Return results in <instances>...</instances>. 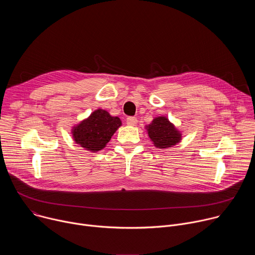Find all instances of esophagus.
Masks as SVG:
<instances>
[{
	"instance_id": "esophagus-1",
	"label": "esophagus",
	"mask_w": 255,
	"mask_h": 255,
	"mask_svg": "<svg viewBox=\"0 0 255 255\" xmlns=\"http://www.w3.org/2000/svg\"><path fill=\"white\" fill-rule=\"evenodd\" d=\"M126 122H127V124H128L129 126H136L138 121H137V119H136L135 117H128L127 120H126Z\"/></svg>"
}]
</instances>
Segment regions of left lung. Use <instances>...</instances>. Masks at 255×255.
<instances>
[{
	"mask_svg": "<svg viewBox=\"0 0 255 255\" xmlns=\"http://www.w3.org/2000/svg\"><path fill=\"white\" fill-rule=\"evenodd\" d=\"M145 128L156 148L172 147L181 140V132L165 116L155 117Z\"/></svg>",
	"mask_w": 255,
	"mask_h": 255,
	"instance_id": "8db88e82",
	"label": "left lung"
}]
</instances>
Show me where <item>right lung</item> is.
Instances as JSON below:
<instances>
[{"mask_svg":"<svg viewBox=\"0 0 255 255\" xmlns=\"http://www.w3.org/2000/svg\"><path fill=\"white\" fill-rule=\"evenodd\" d=\"M122 125L120 118L113 117L106 110L98 109L87 119L72 127L71 134L75 142L91 152H98Z\"/></svg>","mask_w":255,"mask_h":255,"instance_id":"obj_1","label":"right lung"}]
</instances>
